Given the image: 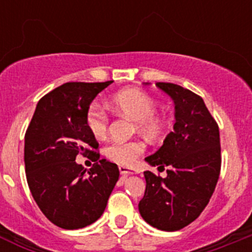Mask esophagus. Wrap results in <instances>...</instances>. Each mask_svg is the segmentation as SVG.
Segmentation results:
<instances>
[{
    "label": "esophagus",
    "instance_id": "esophagus-1",
    "mask_svg": "<svg viewBox=\"0 0 252 252\" xmlns=\"http://www.w3.org/2000/svg\"><path fill=\"white\" fill-rule=\"evenodd\" d=\"M119 169H120V173H121L122 175H133L137 173L135 169L127 168V166H125V165H120Z\"/></svg>",
    "mask_w": 252,
    "mask_h": 252
}]
</instances>
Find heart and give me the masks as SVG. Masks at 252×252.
Listing matches in <instances>:
<instances>
[{"instance_id":"heart-1","label":"heart","mask_w":252,"mask_h":252,"mask_svg":"<svg viewBox=\"0 0 252 252\" xmlns=\"http://www.w3.org/2000/svg\"><path fill=\"white\" fill-rule=\"evenodd\" d=\"M111 104L116 111L136 121L137 130L150 139H158L162 132L161 120L155 116L157 102L151 95L140 90H124L115 94ZM86 124L93 136L102 139L106 135L108 119L106 113L97 106H91L87 111ZM145 150L140 141L112 142L104 149V155L121 165H132L135 160Z\"/></svg>"}]
</instances>
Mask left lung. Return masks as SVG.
<instances>
[{"label":"left lung","instance_id":"1","mask_svg":"<svg viewBox=\"0 0 252 252\" xmlns=\"http://www.w3.org/2000/svg\"><path fill=\"white\" fill-rule=\"evenodd\" d=\"M174 101L175 124L153 155L151 166L166 170V177L146 170V189L139 203L141 217L161 231L182 230L206 208L221 170L220 130L203 99L173 83H157Z\"/></svg>","mask_w":252,"mask_h":252}]
</instances>
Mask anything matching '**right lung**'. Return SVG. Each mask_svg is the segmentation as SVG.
Wrapping results in <instances>:
<instances>
[{
	"label": "right lung",
	"instance_id": "right-lung-1",
	"mask_svg": "<svg viewBox=\"0 0 252 252\" xmlns=\"http://www.w3.org/2000/svg\"><path fill=\"white\" fill-rule=\"evenodd\" d=\"M112 82H72L58 87L36 104L25 135V171L29 188L49 221L64 230L95 222L120 177L116 164L99 160L95 141L86 124L87 111ZM93 155L87 171L75 161L78 153Z\"/></svg>",
	"mask_w": 252,
	"mask_h": 252
}]
</instances>
